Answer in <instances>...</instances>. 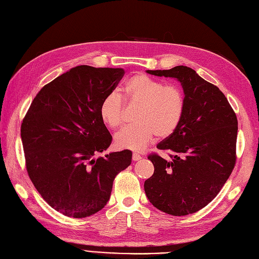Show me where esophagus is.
I'll list each match as a JSON object with an SVG mask.
<instances>
[{
  "label": "esophagus",
  "mask_w": 259,
  "mask_h": 259,
  "mask_svg": "<svg viewBox=\"0 0 259 259\" xmlns=\"http://www.w3.org/2000/svg\"><path fill=\"white\" fill-rule=\"evenodd\" d=\"M140 159H142V155L136 153V152L133 153V160H134V161H139Z\"/></svg>",
  "instance_id": "1"
}]
</instances>
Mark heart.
Masks as SVG:
<instances>
[{
	"instance_id": "b5f03b06",
	"label": "heart",
	"mask_w": 259,
	"mask_h": 259,
	"mask_svg": "<svg viewBox=\"0 0 259 259\" xmlns=\"http://www.w3.org/2000/svg\"><path fill=\"white\" fill-rule=\"evenodd\" d=\"M124 101L139 106L137 123L121 130L114 137L117 147L142 151L154 136L165 138L173 134L185 109L184 94L176 85H164L146 74H136L124 85L122 97L111 93L100 104L99 114L109 127L116 128L124 121Z\"/></svg>"
}]
</instances>
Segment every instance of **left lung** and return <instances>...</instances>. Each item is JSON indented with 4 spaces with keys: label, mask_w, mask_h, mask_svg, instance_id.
Returning <instances> with one entry per match:
<instances>
[{
    "label": "left lung",
    "mask_w": 259,
    "mask_h": 259,
    "mask_svg": "<svg viewBox=\"0 0 259 259\" xmlns=\"http://www.w3.org/2000/svg\"><path fill=\"white\" fill-rule=\"evenodd\" d=\"M147 72L178 80L185 109L175 132L156 146L170 152V160L156 153L148 156L154 173L145 182V192L151 204L164 213L193 214L216 197L232 173L237 159V115L223 92L189 67Z\"/></svg>",
    "instance_id": "obj_1"
}]
</instances>
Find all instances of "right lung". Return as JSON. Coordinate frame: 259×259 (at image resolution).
<instances>
[{"mask_svg":"<svg viewBox=\"0 0 259 259\" xmlns=\"http://www.w3.org/2000/svg\"><path fill=\"white\" fill-rule=\"evenodd\" d=\"M124 75L121 68L77 66L37 93L21 124L31 182L59 213L83 218L103 209L115 176L131 165L132 151L94 159L112 136L99 108Z\"/></svg>","mask_w":259,"mask_h":259,"instance_id":"right-lung-1","label":"right lung"}]
</instances>
